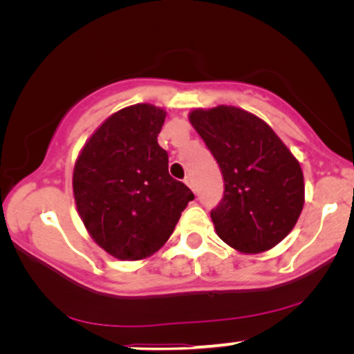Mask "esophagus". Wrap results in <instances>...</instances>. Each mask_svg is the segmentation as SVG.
<instances>
[{"instance_id": "esophagus-1", "label": "esophagus", "mask_w": 354, "mask_h": 354, "mask_svg": "<svg viewBox=\"0 0 354 354\" xmlns=\"http://www.w3.org/2000/svg\"><path fill=\"white\" fill-rule=\"evenodd\" d=\"M183 182H185V183H187V185H188V187H190L193 192H195V188H193V180H192V177H187V178H185V180H183Z\"/></svg>"}]
</instances>
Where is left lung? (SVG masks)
<instances>
[{
	"label": "left lung",
	"mask_w": 354,
	"mask_h": 354,
	"mask_svg": "<svg viewBox=\"0 0 354 354\" xmlns=\"http://www.w3.org/2000/svg\"><path fill=\"white\" fill-rule=\"evenodd\" d=\"M188 119L219 164L224 198L211 219L216 234L245 254L263 253L293 230L304 206V178L268 122L236 106L193 109Z\"/></svg>",
	"instance_id": "1"
}]
</instances>
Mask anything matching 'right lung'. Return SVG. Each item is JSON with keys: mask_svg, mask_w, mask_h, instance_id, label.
Returning a JSON list of instances; mask_svg holds the SVG:
<instances>
[{"mask_svg": "<svg viewBox=\"0 0 354 354\" xmlns=\"http://www.w3.org/2000/svg\"><path fill=\"white\" fill-rule=\"evenodd\" d=\"M166 111L149 103L111 114L75 159L72 190L93 241L120 261H140L164 246L193 195L169 176L158 145Z\"/></svg>", "mask_w": 354, "mask_h": 354, "instance_id": "right-lung-1", "label": "right lung"}]
</instances>
